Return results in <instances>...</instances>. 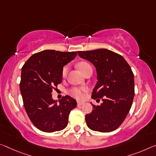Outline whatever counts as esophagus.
<instances>
[{"mask_svg": "<svg viewBox=\"0 0 156 156\" xmlns=\"http://www.w3.org/2000/svg\"><path fill=\"white\" fill-rule=\"evenodd\" d=\"M84 103H85L81 102V101H78V102H77V105L78 106H81V105H83Z\"/></svg>", "mask_w": 156, "mask_h": 156, "instance_id": "34e87169", "label": "esophagus"}]
</instances>
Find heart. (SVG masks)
Listing matches in <instances>:
<instances>
[{"instance_id": "1", "label": "heart", "mask_w": 156, "mask_h": 156, "mask_svg": "<svg viewBox=\"0 0 156 156\" xmlns=\"http://www.w3.org/2000/svg\"><path fill=\"white\" fill-rule=\"evenodd\" d=\"M78 68L81 71V72L83 73L85 72V71L87 70L88 68L91 67L90 64L86 62H81L78 64ZM68 71V67L67 66H65L62 69V77H65L67 74ZM87 91V89L84 87H73L71 88V90H69L68 93L69 94L72 96V97L76 98V99L81 100L84 98L85 97V94L84 93Z\"/></svg>"}]
</instances>
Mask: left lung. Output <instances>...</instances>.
Masks as SVG:
<instances>
[{
	"label": "left lung",
	"mask_w": 156,
	"mask_h": 156,
	"mask_svg": "<svg viewBox=\"0 0 156 156\" xmlns=\"http://www.w3.org/2000/svg\"><path fill=\"white\" fill-rule=\"evenodd\" d=\"M80 58L93 64L98 82L91 98L103 103L85 115L91 130L109 133L120 126L131 108L135 95L134 75L128 62L119 54L105 48L78 51Z\"/></svg>",
	"instance_id": "1"
}]
</instances>
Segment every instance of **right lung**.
<instances>
[{
	"instance_id": "obj_1",
	"label": "right lung",
	"mask_w": 156,
	"mask_h": 156,
	"mask_svg": "<svg viewBox=\"0 0 156 156\" xmlns=\"http://www.w3.org/2000/svg\"><path fill=\"white\" fill-rule=\"evenodd\" d=\"M77 55L74 52L45 50L34 53L21 69L20 91L23 106L32 123L43 132L53 133L65 128L76 101L63 96L57 103L52 91L62 80L63 66Z\"/></svg>"
}]
</instances>
